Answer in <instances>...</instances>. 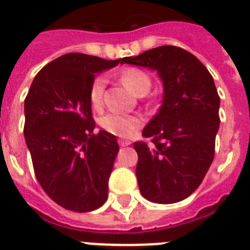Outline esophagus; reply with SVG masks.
I'll use <instances>...</instances> for the list:
<instances>
[{"label":"esophagus","instance_id":"obj_1","mask_svg":"<svg viewBox=\"0 0 250 250\" xmlns=\"http://www.w3.org/2000/svg\"><path fill=\"white\" fill-rule=\"evenodd\" d=\"M131 144V142L129 140H125V139H119V146H127Z\"/></svg>","mask_w":250,"mask_h":250}]
</instances>
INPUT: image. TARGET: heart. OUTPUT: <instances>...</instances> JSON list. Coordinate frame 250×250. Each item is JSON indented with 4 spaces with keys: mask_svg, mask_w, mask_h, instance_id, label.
Listing matches in <instances>:
<instances>
[{
    "mask_svg": "<svg viewBox=\"0 0 250 250\" xmlns=\"http://www.w3.org/2000/svg\"><path fill=\"white\" fill-rule=\"evenodd\" d=\"M121 80L122 83L135 95L142 93V91L148 93V90L150 89L149 76L140 69L125 70L122 73ZM104 86H106V79L104 76L97 77L91 83L89 97H90L91 106L94 108H100L102 106ZM100 125L104 131H107L115 136L127 138V136H131L143 125V119L139 115L110 111L101 117Z\"/></svg>",
    "mask_w": 250,
    "mask_h": 250,
    "instance_id": "1",
    "label": "heart"
}]
</instances>
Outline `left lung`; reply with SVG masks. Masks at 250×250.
I'll return each instance as SVG.
<instances>
[{
	"label": "left lung",
	"instance_id": "8db88e82",
	"mask_svg": "<svg viewBox=\"0 0 250 250\" xmlns=\"http://www.w3.org/2000/svg\"><path fill=\"white\" fill-rule=\"evenodd\" d=\"M121 64L155 70L164 89L159 112L143 129L153 144H133L140 193L160 205L184 201L202 184L214 160L220 123L214 79L193 53L174 45L125 57Z\"/></svg>",
	"mask_w": 250,
	"mask_h": 250
}]
</instances>
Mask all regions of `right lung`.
I'll return each instance as SVG.
<instances>
[{
  "label": "right lung",
  "instance_id": "obj_1",
  "mask_svg": "<svg viewBox=\"0 0 250 250\" xmlns=\"http://www.w3.org/2000/svg\"><path fill=\"white\" fill-rule=\"evenodd\" d=\"M122 59L66 53L41 69L24 100V140L39 184L53 202L74 212L107 199L119 146L112 133L94 135L90 86Z\"/></svg>",
  "mask_w": 250,
  "mask_h": 250
}]
</instances>
